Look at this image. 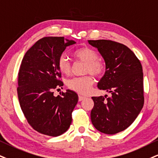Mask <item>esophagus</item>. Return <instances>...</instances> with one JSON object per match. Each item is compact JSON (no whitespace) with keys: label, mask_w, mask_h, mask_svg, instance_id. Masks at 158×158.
<instances>
[{"label":"esophagus","mask_w":158,"mask_h":158,"mask_svg":"<svg viewBox=\"0 0 158 158\" xmlns=\"http://www.w3.org/2000/svg\"><path fill=\"white\" fill-rule=\"evenodd\" d=\"M85 97L84 96H82V95H79L78 96V100L79 101H82L83 99H85Z\"/></svg>","instance_id":"1"}]
</instances>
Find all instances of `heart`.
<instances>
[{
    "label": "heart",
    "mask_w": 158,
    "mask_h": 158,
    "mask_svg": "<svg viewBox=\"0 0 158 158\" xmlns=\"http://www.w3.org/2000/svg\"><path fill=\"white\" fill-rule=\"evenodd\" d=\"M75 59L85 63V73H90L94 76H100L104 71L105 67L102 61H99L98 53L92 48L84 47L75 50L73 52ZM58 68L63 75H68L71 71V67L68 58L61 56L58 58ZM93 79L91 76L74 77L67 82L68 87L75 92L81 94H87L91 91L93 84Z\"/></svg>",
    "instance_id": "obj_1"
}]
</instances>
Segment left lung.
Masks as SVG:
<instances>
[{
  "label": "left lung",
  "mask_w": 158,
  "mask_h": 158,
  "mask_svg": "<svg viewBox=\"0 0 158 158\" xmlns=\"http://www.w3.org/2000/svg\"><path fill=\"white\" fill-rule=\"evenodd\" d=\"M98 50L106 72L97 86L111 97H92L91 120L97 130L113 135L123 131L139 116L143 106V69L134 52L124 44L106 40H89Z\"/></svg>",
  "instance_id": "1"
}]
</instances>
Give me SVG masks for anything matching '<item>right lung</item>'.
Instances as JSON below:
<instances>
[{
  "mask_svg": "<svg viewBox=\"0 0 158 158\" xmlns=\"http://www.w3.org/2000/svg\"><path fill=\"white\" fill-rule=\"evenodd\" d=\"M74 40L48 36L41 39L25 54L19 71L17 94L21 109L28 123L44 135L58 136L69 129L72 112L78 96L67 89L61 96L53 89L63 86L58 58Z\"/></svg>",
  "mask_w": 158,
  "mask_h": 158,
  "instance_id": "add662e5",
  "label": "right lung"
}]
</instances>
